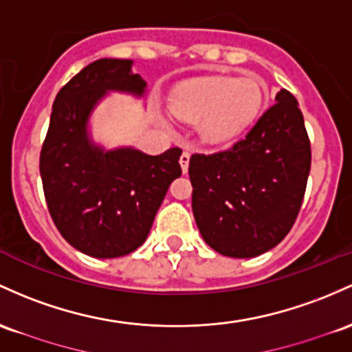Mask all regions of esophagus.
<instances>
[{"label":"esophagus","instance_id":"1","mask_svg":"<svg viewBox=\"0 0 352 352\" xmlns=\"http://www.w3.org/2000/svg\"><path fill=\"white\" fill-rule=\"evenodd\" d=\"M188 162H190V153L184 152L182 155H180V167H182L184 173L188 172Z\"/></svg>","mask_w":352,"mask_h":352}]
</instances>
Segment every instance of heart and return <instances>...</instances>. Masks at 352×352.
<instances>
[{"instance_id": "heart-1", "label": "heart", "mask_w": 352, "mask_h": 352, "mask_svg": "<svg viewBox=\"0 0 352 352\" xmlns=\"http://www.w3.org/2000/svg\"><path fill=\"white\" fill-rule=\"evenodd\" d=\"M264 95L257 76L215 75L179 85L170 94L168 108L180 122L197 123L202 144L219 146L237 138L256 120Z\"/></svg>"}]
</instances>
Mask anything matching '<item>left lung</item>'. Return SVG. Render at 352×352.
<instances>
[{
    "label": "left lung",
    "instance_id": "obj_1",
    "mask_svg": "<svg viewBox=\"0 0 352 352\" xmlns=\"http://www.w3.org/2000/svg\"><path fill=\"white\" fill-rule=\"evenodd\" d=\"M309 172L304 117L294 95L280 88L244 140L190 157L192 210L204 241L227 257L267 252L294 226Z\"/></svg>",
    "mask_w": 352,
    "mask_h": 352
}]
</instances>
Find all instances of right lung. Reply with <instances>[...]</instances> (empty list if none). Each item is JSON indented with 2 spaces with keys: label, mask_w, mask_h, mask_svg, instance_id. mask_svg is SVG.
<instances>
[{
  "label": "right lung",
  "mask_w": 352,
  "mask_h": 352,
  "mask_svg": "<svg viewBox=\"0 0 352 352\" xmlns=\"http://www.w3.org/2000/svg\"><path fill=\"white\" fill-rule=\"evenodd\" d=\"M111 91L145 98L146 82L133 73V60H96L58 91L40 157L56 229L96 258L126 256L144 244L170 184L182 175L180 148L148 155L95 142L91 117Z\"/></svg>",
  "instance_id": "obj_1"
}]
</instances>
